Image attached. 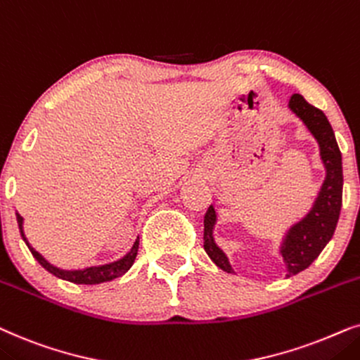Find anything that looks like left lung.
<instances>
[{"instance_id":"obj_1","label":"left lung","mask_w":360,"mask_h":360,"mask_svg":"<svg viewBox=\"0 0 360 360\" xmlns=\"http://www.w3.org/2000/svg\"><path fill=\"white\" fill-rule=\"evenodd\" d=\"M290 108L303 120L308 130L318 140L321 158L328 171L313 210L301 222L291 227L281 247V255L288 268V276H293L306 270L334 236L342 205V158L333 127L323 110L313 107L300 94L291 97ZM214 224L215 210L210 205L204 215V250L219 268L227 273H233L225 253L214 243Z\"/></svg>"}]
</instances>
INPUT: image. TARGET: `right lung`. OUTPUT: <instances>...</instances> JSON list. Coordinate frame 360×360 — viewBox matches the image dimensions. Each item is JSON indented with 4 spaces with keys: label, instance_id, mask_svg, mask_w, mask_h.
Segmentation results:
<instances>
[{
    "label": "right lung",
    "instance_id": "right-lung-1",
    "mask_svg": "<svg viewBox=\"0 0 360 360\" xmlns=\"http://www.w3.org/2000/svg\"><path fill=\"white\" fill-rule=\"evenodd\" d=\"M16 219H18L19 230H21L22 240L26 242V245L31 250L32 257H34L36 260L41 263V266H44L46 270L52 273L54 276L62 278V280H67V281H72V283H77V285H98V283H103V281H112V280H115V278L124 275V273L130 270L133 262H135L136 253H138V245H140V238H136V242L133 243L131 250L128 252L127 255L122 258V260H118L115 263H108V265L90 266V268H85V270H74V271L59 270V268L52 266L51 263H47L44 258H42V255H39V253H37L34 248L27 243L26 237H24V232H22V217L19 214H16Z\"/></svg>",
    "mask_w": 360,
    "mask_h": 360
}]
</instances>
